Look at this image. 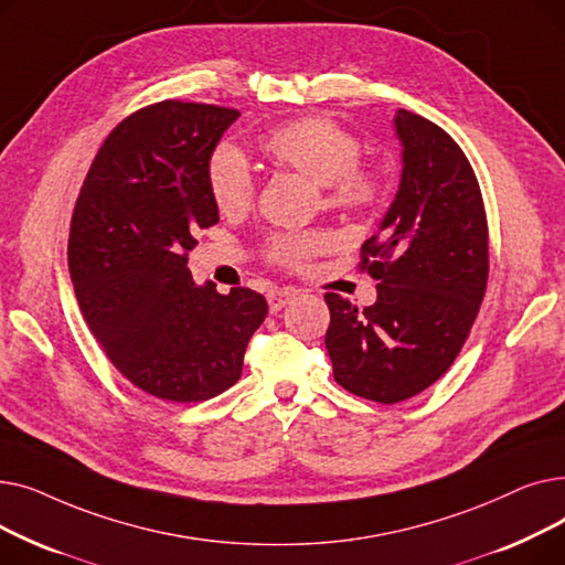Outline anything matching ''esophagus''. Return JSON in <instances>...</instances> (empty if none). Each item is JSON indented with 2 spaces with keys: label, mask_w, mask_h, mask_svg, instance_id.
<instances>
[{
  "label": "esophagus",
  "mask_w": 565,
  "mask_h": 565,
  "mask_svg": "<svg viewBox=\"0 0 565 565\" xmlns=\"http://www.w3.org/2000/svg\"><path fill=\"white\" fill-rule=\"evenodd\" d=\"M292 298H295V290H288V288L273 290L270 295H267V307H270L273 313H277V311H281Z\"/></svg>",
  "instance_id": "esophagus-1"
}]
</instances>
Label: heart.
I'll return each instance as SVG.
<instances>
[{"label": "heart", "mask_w": 565, "mask_h": 565, "mask_svg": "<svg viewBox=\"0 0 565 565\" xmlns=\"http://www.w3.org/2000/svg\"><path fill=\"white\" fill-rule=\"evenodd\" d=\"M263 153L275 164L307 175L322 188L324 205L341 213H373L387 199L390 181L380 167L360 162V137L324 116L295 118L260 139ZM205 183L217 211L241 215L254 201L256 178L247 158L235 146L222 143L207 158ZM320 231H281L265 243V254L284 267H302L324 249Z\"/></svg>", "instance_id": "1"}]
</instances>
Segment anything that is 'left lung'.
<instances>
[{"label":"left lung","instance_id":"8db88e82","mask_svg":"<svg viewBox=\"0 0 565 565\" xmlns=\"http://www.w3.org/2000/svg\"><path fill=\"white\" fill-rule=\"evenodd\" d=\"M398 194L362 245L360 270L377 300L358 309L324 295L334 380L354 396L394 405L449 371L479 316L490 270L488 217L462 148L428 118L398 109Z\"/></svg>","mask_w":565,"mask_h":565}]
</instances>
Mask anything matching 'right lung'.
I'll return each instance as SVG.
<instances>
[{"label":"right lung","instance_id":"obj_1","mask_svg":"<svg viewBox=\"0 0 565 565\" xmlns=\"http://www.w3.org/2000/svg\"><path fill=\"white\" fill-rule=\"evenodd\" d=\"M237 109L162 100L118 124L88 167L68 235L79 311L109 362L137 390L207 401L241 380L267 313L260 292L196 286L188 252L217 224L205 164Z\"/></svg>","mask_w":565,"mask_h":565}]
</instances>
